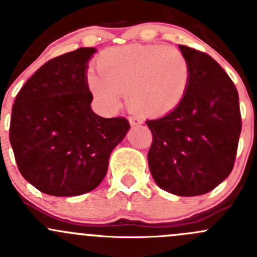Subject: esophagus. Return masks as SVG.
<instances>
[{
    "label": "esophagus",
    "instance_id": "esophagus-1",
    "mask_svg": "<svg viewBox=\"0 0 257 257\" xmlns=\"http://www.w3.org/2000/svg\"><path fill=\"white\" fill-rule=\"evenodd\" d=\"M129 123H131L132 126H136V125H141L143 121H142V119H139L138 116H131V118H129Z\"/></svg>",
    "mask_w": 257,
    "mask_h": 257
}]
</instances>
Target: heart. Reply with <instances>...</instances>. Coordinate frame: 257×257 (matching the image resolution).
Masks as SVG:
<instances>
[{
  "mask_svg": "<svg viewBox=\"0 0 257 257\" xmlns=\"http://www.w3.org/2000/svg\"><path fill=\"white\" fill-rule=\"evenodd\" d=\"M100 76L90 72L87 83L105 112L113 113L125 93L132 110L159 115L175 108L185 95L190 69L185 56L173 46L129 45L103 52L97 62Z\"/></svg>",
  "mask_w": 257,
  "mask_h": 257,
  "instance_id": "obj_1",
  "label": "heart"
}]
</instances>
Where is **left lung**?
I'll list each match as a JSON object with an SVG mask.
<instances>
[{"mask_svg":"<svg viewBox=\"0 0 257 257\" xmlns=\"http://www.w3.org/2000/svg\"><path fill=\"white\" fill-rule=\"evenodd\" d=\"M190 69L185 95L177 107L147 120L153 143L148 163L163 190L179 196L209 193L234 168L241 133L237 89L209 54L179 46Z\"/></svg>","mask_w":257,"mask_h":257,"instance_id":"8db88e82","label":"left lung"}]
</instances>
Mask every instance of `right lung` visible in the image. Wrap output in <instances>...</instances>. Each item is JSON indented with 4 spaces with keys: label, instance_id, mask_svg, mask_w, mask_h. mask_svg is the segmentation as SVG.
<instances>
[{
    "label": "right lung",
    "instance_id": "add662e5",
    "mask_svg": "<svg viewBox=\"0 0 257 257\" xmlns=\"http://www.w3.org/2000/svg\"><path fill=\"white\" fill-rule=\"evenodd\" d=\"M82 47L43 64L18 92L10 142L22 177L42 193L76 196L104 179L110 153L124 139L125 118H103L90 108L88 62Z\"/></svg>",
    "mask_w": 257,
    "mask_h": 257
}]
</instances>
